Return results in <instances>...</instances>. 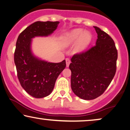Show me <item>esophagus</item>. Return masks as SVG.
Instances as JSON below:
<instances>
[{
	"mask_svg": "<svg viewBox=\"0 0 130 130\" xmlns=\"http://www.w3.org/2000/svg\"><path fill=\"white\" fill-rule=\"evenodd\" d=\"M66 66L69 67V64H70V60L69 59V58H67L66 59Z\"/></svg>",
	"mask_w": 130,
	"mask_h": 130,
	"instance_id": "esophagus-1",
	"label": "esophagus"
}]
</instances>
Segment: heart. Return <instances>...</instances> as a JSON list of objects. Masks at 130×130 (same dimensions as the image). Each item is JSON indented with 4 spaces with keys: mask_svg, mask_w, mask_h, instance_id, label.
I'll return each instance as SVG.
<instances>
[{
    "mask_svg": "<svg viewBox=\"0 0 130 130\" xmlns=\"http://www.w3.org/2000/svg\"><path fill=\"white\" fill-rule=\"evenodd\" d=\"M92 40V35L88 31L77 28L67 33L62 39V44L67 47L76 42L74 47L75 53H80L88 47Z\"/></svg>",
    "mask_w": 130,
    "mask_h": 130,
    "instance_id": "1",
    "label": "heart"
}]
</instances>
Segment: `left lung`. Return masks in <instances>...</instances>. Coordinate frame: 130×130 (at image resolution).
I'll return each mask as SVG.
<instances>
[{
    "mask_svg": "<svg viewBox=\"0 0 130 130\" xmlns=\"http://www.w3.org/2000/svg\"><path fill=\"white\" fill-rule=\"evenodd\" d=\"M93 27L98 34L96 45L74 54L69 66L73 92L85 100L102 95L117 70L118 52L113 39L99 28Z\"/></svg>",
    "mask_w": 130,
    "mask_h": 130,
    "instance_id": "left-lung-1",
    "label": "left lung"
}]
</instances>
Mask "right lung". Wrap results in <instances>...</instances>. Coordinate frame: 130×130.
<instances>
[{
	"label": "right lung",
	"instance_id": "obj_1",
	"mask_svg": "<svg viewBox=\"0 0 130 130\" xmlns=\"http://www.w3.org/2000/svg\"><path fill=\"white\" fill-rule=\"evenodd\" d=\"M59 22H35L25 28L17 39L14 61L21 86L35 98L48 96L58 76L66 66V60L54 63L35 57L31 50V39L48 36L57 29Z\"/></svg>",
	"mask_w": 130,
	"mask_h": 130
}]
</instances>
